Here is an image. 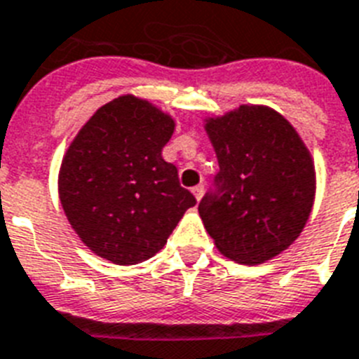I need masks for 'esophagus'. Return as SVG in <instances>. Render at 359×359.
Here are the masks:
<instances>
[{
  "instance_id": "esophagus-1",
  "label": "esophagus",
  "mask_w": 359,
  "mask_h": 359,
  "mask_svg": "<svg viewBox=\"0 0 359 359\" xmlns=\"http://www.w3.org/2000/svg\"><path fill=\"white\" fill-rule=\"evenodd\" d=\"M191 191H194L195 198H197V201H201V198H203V195H204V186L203 184L195 186V188L191 189Z\"/></svg>"
}]
</instances>
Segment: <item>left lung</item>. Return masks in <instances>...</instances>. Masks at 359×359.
I'll return each instance as SVG.
<instances>
[{
	"mask_svg": "<svg viewBox=\"0 0 359 359\" xmlns=\"http://www.w3.org/2000/svg\"><path fill=\"white\" fill-rule=\"evenodd\" d=\"M219 173L198 213L226 257L264 263L287 250L309 221L316 194L314 164L296 129L261 105L210 118Z\"/></svg>",
	"mask_w": 359,
	"mask_h": 359,
	"instance_id": "1",
	"label": "left lung"
}]
</instances>
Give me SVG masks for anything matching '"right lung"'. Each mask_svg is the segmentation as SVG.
I'll return each instance as SVG.
<instances>
[{"label": "right lung", "instance_id": "obj_1", "mask_svg": "<svg viewBox=\"0 0 359 359\" xmlns=\"http://www.w3.org/2000/svg\"><path fill=\"white\" fill-rule=\"evenodd\" d=\"M175 122L126 95L102 105L72 140L60 168V201L96 255L137 264L162 250L195 197L162 158Z\"/></svg>", "mask_w": 359, "mask_h": 359}]
</instances>
